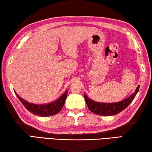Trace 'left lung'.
Instances as JSON below:
<instances>
[{"mask_svg": "<svg viewBox=\"0 0 152 152\" xmlns=\"http://www.w3.org/2000/svg\"><path fill=\"white\" fill-rule=\"evenodd\" d=\"M139 89V86L136 88L135 92L131 94L123 100L118 102H113V103H102L97 102L88 98L86 94L83 96L85 98L86 102L88 105V108L90 111L92 112L94 114H98L100 116H112L114 114H117L120 113L121 112L125 110L129 104L132 102L133 99L135 98L137 94Z\"/></svg>", "mask_w": 152, "mask_h": 152, "instance_id": "left-lung-1", "label": "left lung"}]
</instances>
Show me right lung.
<instances>
[{
  "mask_svg": "<svg viewBox=\"0 0 152 152\" xmlns=\"http://www.w3.org/2000/svg\"><path fill=\"white\" fill-rule=\"evenodd\" d=\"M15 93L21 102L23 104L25 108L31 113L40 116H50L55 115L62 110L65 102L68 91L66 90L64 91V93L58 99L47 104H35L29 103L19 96L15 91Z\"/></svg>",
  "mask_w": 152,
  "mask_h": 152,
  "instance_id": "obj_1",
  "label": "right lung"
}]
</instances>
